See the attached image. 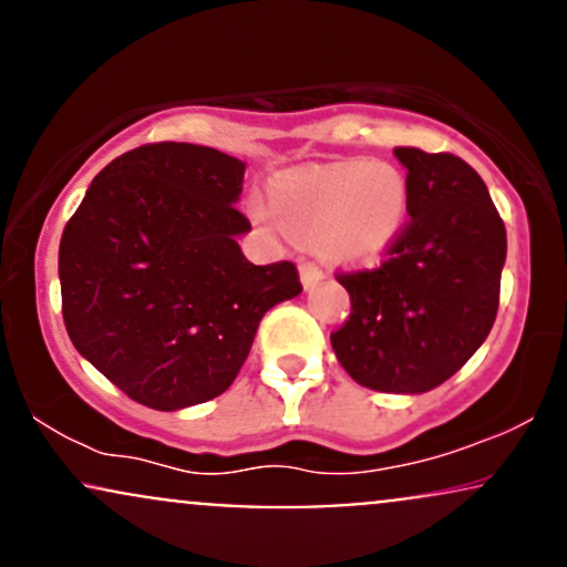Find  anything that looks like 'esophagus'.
Instances as JSON below:
<instances>
[{"label": "esophagus", "mask_w": 567, "mask_h": 567, "mask_svg": "<svg viewBox=\"0 0 567 567\" xmlns=\"http://www.w3.org/2000/svg\"><path fill=\"white\" fill-rule=\"evenodd\" d=\"M298 275H301V285H303L306 290L317 288V285H320L322 279H324L322 269H320V266H315V264H301V269H298Z\"/></svg>", "instance_id": "obj_1"}]
</instances>
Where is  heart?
Here are the masks:
<instances>
[{
    "mask_svg": "<svg viewBox=\"0 0 567 567\" xmlns=\"http://www.w3.org/2000/svg\"><path fill=\"white\" fill-rule=\"evenodd\" d=\"M269 206L275 217L261 202L250 205L261 229L282 226L336 266H373L405 231L410 186L394 162L349 159L279 175Z\"/></svg>",
    "mask_w": 567,
    "mask_h": 567,
    "instance_id": "1",
    "label": "heart"
}]
</instances>
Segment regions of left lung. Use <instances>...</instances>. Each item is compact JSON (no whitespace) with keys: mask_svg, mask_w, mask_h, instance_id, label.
<instances>
[{"mask_svg":"<svg viewBox=\"0 0 567 567\" xmlns=\"http://www.w3.org/2000/svg\"><path fill=\"white\" fill-rule=\"evenodd\" d=\"M410 224L373 271L341 275L351 315L330 336L360 386L424 394L483 347L498 311L506 229L485 181L461 157L400 146Z\"/></svg>","mask_w":567,"mask_h":567,"instance_id":"left-lung-1","label":"left lung"}]
</instances>
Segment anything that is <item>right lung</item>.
Wrapping results in <instances>:
<instances>
[{"label":"right lung","instance_id":"right-lung-1","mask_svg":"<svg viewBox=\"0 0 567 567\" xmlns=\"http://www.w3.org/2000/svg\"><path fill=\"white\" fill-rule=\"evenodd\" d=\"M245 162L148 143L109 162L63 229V322L130 400L181 410L224 394L271 306L301 292L290 261L256 266L237 237Z\"/></svg>","mask_w":567,"mask_h":567}]
</instances>
